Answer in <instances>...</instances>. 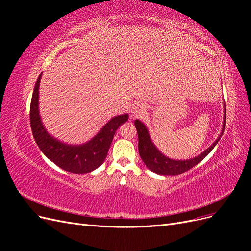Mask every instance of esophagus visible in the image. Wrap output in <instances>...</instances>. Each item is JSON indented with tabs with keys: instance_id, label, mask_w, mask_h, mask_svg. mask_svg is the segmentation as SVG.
<instances>
[{
	"instance_id": "esophagus-1",
	"label": "esophagus",
	"mask_w": 251,
	"mask_h": 251,
	"mask_svg": "<svg viewBox=\"0 0 251 251\" xmlns=\"http://www.w3.org/2000/svg\"><path fill=\"white\" fill-rule=\"evenodd\" d=\"M144 112H146V110H144V107L140 103L133 105L132 109H131V113H132L133 116H140V115H142Z\"/></svg>"
}]
</instances>
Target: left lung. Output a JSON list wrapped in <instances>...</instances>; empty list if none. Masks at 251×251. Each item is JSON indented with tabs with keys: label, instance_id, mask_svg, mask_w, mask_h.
<instances>
[{
	"label": "left lung",
	"instance_id": "left-lung-1",
	"mask_svg": "<svg viewBox=\"0 0 251 251\" xmlns=\"http://www.w3.org/2000/svg\"><path fill=\"white\" fill-rule=\"evenodd\" d=\"M225 121H226V108L224 109V123H223L222 133L219 136V138L212 143L207 150H205L199 156H197L193 159H189V160H173V159L165 157L157 150V148L154 146L153 142H151L150 138V135L146 126H144L138 119H136L135 126L138 134L139 155L143 160L144 164L147 165V168L156 174L172 175V176L173 175L182 174L188 170H191L195 165L201 162L203 159L210 153L211 150L216 147L218 141L222 137V134L225 128Z\"/></svg>",
	"mask_w": 251,
	"mask_h": 251
}]
</instances>
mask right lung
I'll return each instance as SVG.
<instances>
[{
	"label": "right lung",
	"mask_w": 251,
	"mask_h": 251,
	"mask_svg": "<svg viewBox=\"0 0 251 251\" xmlns=\"http://www.w3.org/2000/svg\"><path fill=\"white\" fill-rule=\"evenodd\" d=\"M42 74L37 78L30 103V125L34 140L44 155L60 169L74 174H86L100 166L120 125L128 118L127 114L113 117L93 139L82 146H68L54 139L46 132L39 114V88Z\"/></svg>",
	"instance_id": "right-lung-1"
}]
</instances>
